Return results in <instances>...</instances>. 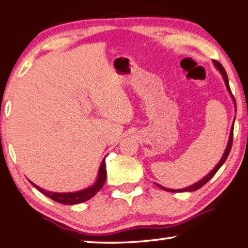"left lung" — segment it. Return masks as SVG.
I'll return each mask as SVG.
<instances>
[{"label": "left lung", "mask_w": 248, "mask_h": 248, "mask_svg": "<svg viewBox=\"0 0 248 248\" xmlns=\"http://www.w3.org/2000/svg\"><path fill=\"white\" fill-rule=\"evenodd\" d=\"M214 62V65L216 67H217V70L221 72V74L223 75V79H224V82H225V86H227V88H228V90H229V93H231V97H232V99H233V102H234V105H236V101H234V97H233V95H232V93H231V89H230V86H229V80H228V75H227V72H225V70H224V67L222 66V65L220 64V62H218L217 61H214L213 62ZM232 140H233V124H232V127H231V130H230V137H229V142H228V146H227V149H225V151H224V155H223V156H222L221 158V160L218 161V164L215 166L214 167V169H213V170L211 171V173H209L207 176H205L203 178H202V180H200L199 182H197V183H194V184H192V186H187V187H186V189H182V190H171V189H166V187H164V186H159V187H161V189H164V190H166V191H169V192H184V191H196V190H198V189H200V187L202 186H205L206 183H207V182L211 180V178L214 176V175L216 174V171L218 170V169L221 168V166L224 164V161L227 160V158H228V155H229V153H230V150H231V146H232Z\"/></svg>", "instance_id": "left-lung-1"}]
</instances>
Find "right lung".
<instances>
[{"mask_svg": "<svg viewBox=\"0 0 248 248\" xmlns=\"http://www.w3.org/2000/svg\"><path fill=\"white\" fill-rule=\"evenodd\" d=\"M105 180H106V168H105V159H104V160L102 161L101 167H99L98 177H97L96 183L93 184V186L88 187V189L78 191V192H71V193L50 192V191H46L43 190L42 187L35 186V184L32 183V182H31V183H32L33 186L40 191V192H42L45 196L49 197L50 199L55 200V202L62 203V205H75V203L84 202H87V200H89L90 198H93V197L102 189V186H104Z\"/></svg>", "mask_w": 248, "mask_h": 248, "instance_id": "right-lung-1", "label": "right lung"}]
</instances>
